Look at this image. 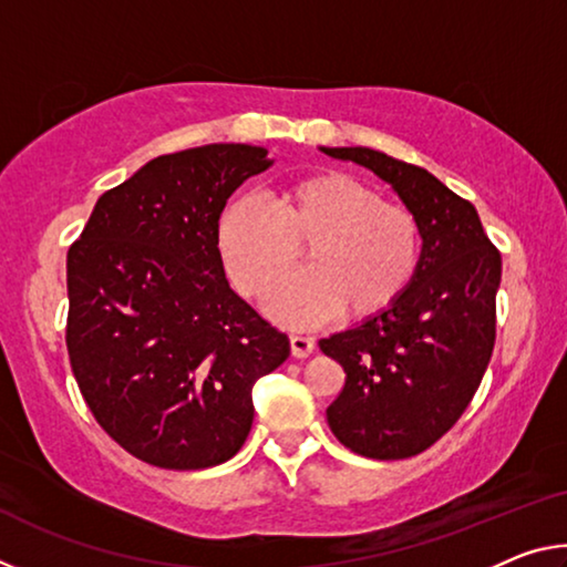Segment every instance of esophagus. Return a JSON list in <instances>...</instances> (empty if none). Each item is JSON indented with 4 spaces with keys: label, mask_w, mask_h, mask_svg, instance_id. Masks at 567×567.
Returning <instances> with one entry per match:
<instances>
[{
    "label": "esophagus",
    "mask_w": 567,
    "mask_h": 567,
    "mask_svg": "<svg viewBox=\"0 0 567 567\" xmlns=\"http://www.w3.org/2000/svg\"><path fill=\"white\" fill-rule=\"evenodd\" d=\"M290 350L295 358H307L315 350V340L305 338V334H290Z\"/></svg>",
    "instance_id": "34e87169"
}]
</instances>
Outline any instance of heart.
<instances>
[{
	"mask_svg": "<svg viewBox=\"0 0 567 567\" xmlns=\"http://www.w3.org/2000/svg\"><path fill=\"white\" fill-rule=\"evenodd\" d=\"M270 213L235 203L219 219V252L237 290L262 297L291 271L306 247L308 270L267 295V312L292 328H310L342 312L368 320L395 305L417 272L422 233L408 207L382 203L344 172L285 182Z\"/></svg>",
	"mask_w": 567,
	"mask_h": 567,
	"instance_id": "obj_1",
	"label": "heart"
}]
</instances>
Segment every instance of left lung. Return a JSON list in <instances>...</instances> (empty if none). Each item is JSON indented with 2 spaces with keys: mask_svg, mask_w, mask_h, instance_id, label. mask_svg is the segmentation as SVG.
I'll return each instance as SVG.
<instances>
[{
  "mask_svg": "<svg viewBox=\"0 0 567 567\" xmlns=\"http://www.w3.org/2000/svg\"><path fill=\"white\" fill-rule=\"evenodd\" d=\"M320 152L375 172L420 223V265L405 295L320 340L344 370V388L328 408L332 435L362 457H412L455 425L485 375L501 252L477 209L427 169L370 147Z\"/></svg>",
  "mask_w": 567,
  "mask_h": 567,
  "instance_id": "8db88e82",
  "label": "left lung"
}]
</instances>
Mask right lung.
I'll return each instance as SVG.
<instances>
[{
    "mask_svg": "<svg viewBox=\"0 0 567 567\" xmlns=\"http://www.w3.org/2000/svg\"><path fill=\"white\" fill-rule=\"evenodd\" d=\"M265 147L150 159L97 199L66 252V350L114 443L165 470L225 463L252 427V388L290 354L225 277L219 215Z\"/></svg>",
    "mask_w": 567,
    "mask_h": 567,
    "instance_id": "1",
    "label": "right lung"
}]
</instances>
